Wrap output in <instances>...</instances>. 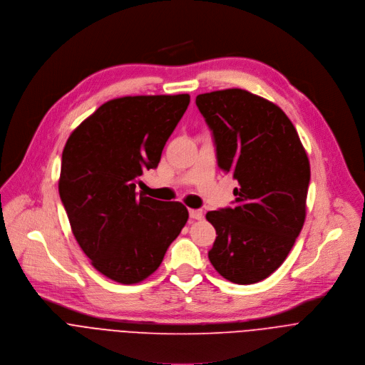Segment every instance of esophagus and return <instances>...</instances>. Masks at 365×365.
I'll use <instances>...</instances> for the list:
<instances>
[{
  "label": "esophagus",
  "instance_id": "obj_1",
  "mask_svg": "<svg viewBox=\"0 0 365 365\" xmlns=\"http://www.w3.org/2000/svg\"><path fill=\"white\" fill-rule=\"evenodd\" d=\"M190 217L192 218V220H201L202 218V211L201 210H190Z\"/></svg>",
  "mask_w": 365,
  "mask_h": 365
}]
</instances>
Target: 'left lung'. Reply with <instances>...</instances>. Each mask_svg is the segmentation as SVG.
Returning <instances> with one entry per match:
<instances>
[{
	"label": "left lung",
	"instance_id": "8db88e82",
	"mask_svg": "<svg viewBox=\"0 0 365 365\" xmlns=\"http://www.w3.org/2000/svg\"><path fill=\"white\" fill-rule=\"evenodd\" d=\"M217 163L239 181L236 205L208 211L217 237L208 252L225 279L252 284L287 257L307 215L309 160L299 135L274 103L243 89L198 95Z\"/></svg>",
	"mask_w": 365,
	"mask_h": 365
}]
</instances>
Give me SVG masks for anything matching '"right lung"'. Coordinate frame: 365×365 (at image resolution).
<instances>
[{
  "label": "right lung",
  "instance_id": "right-lung-1",
  "mask_svg": "<svg viewBox=\"0 0 365 365\" xmlns=\"http://www.w3.org/2000/svg\"><path fill=\"white\" fill-rule=\"evenodd\" d=\"M188 103L187 93L112 99L64 145L58 194L71 232L93 267L115 282L153 274L188 220L184 204L135 191L143 171L158 167Z\"/></svg>",
  "mask_w": 365,
  "mask_h": 365
}]
</instances>
